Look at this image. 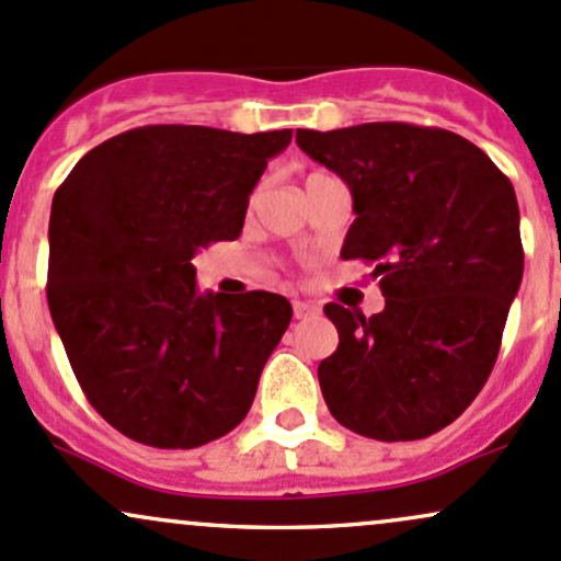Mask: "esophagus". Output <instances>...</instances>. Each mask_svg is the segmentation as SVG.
<instances>
[{
  "instance_id": "34e87169",
  "label": "esophagus",
  "mask_w": 561,
  "mask_h": 561,
  "mask_svg": "<svg viewBox=\"0 0 561 561\" xmlns=\"http://www.w3.org/2000/svg\"><path fill=\"white\" fill-rule=\"evenodd\" d=\"M320 307L312 305V301H294V318H312V314H318Z\"/></svg>"
}]
</instances>
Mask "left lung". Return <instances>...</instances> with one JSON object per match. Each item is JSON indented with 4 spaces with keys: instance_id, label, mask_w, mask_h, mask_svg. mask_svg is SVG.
<instances>
[{
    "instance_id": "8db88e82",
    "label": "left lung",
    "mask_w": 561,
    "mask_h": 561,
    "mask_svg": "<svg viewBox=\"0 0 561 561\" xmlns=\"http://www.w3.org/2000/svg\"><path fill=\"white\" fill-rule=\"evenodd\" d=\"M297 145L347 182L342 260L374 264L383 310L323 307L339 347L318 365L331 416L381 443L421 439L480 394L519 291V206L484 150L400 122L314 131Z\"/></svg>"
}]
</instances>
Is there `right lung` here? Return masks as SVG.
Masks as SVG:
<instances>
[{"instance_id": "1", "label": "right lung", "mask_w": 561, "mask_h": 561, "mask_svg": "<svg viewBox=\"0 0 561 561\" xmlns=\"http://www.w3.org/2000/svg\"><path fill=\"white\" fill-rule=\"evenodd\" d=\"M288 142L291 129L137 127L55 191L53 323L87 400L135 443L191 450L247 419L291 305L201 294L193 256L241 236L251 191Z\"/></svg>"}]
</instances>
